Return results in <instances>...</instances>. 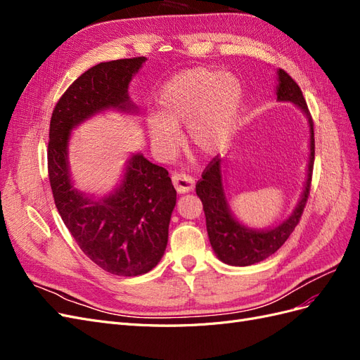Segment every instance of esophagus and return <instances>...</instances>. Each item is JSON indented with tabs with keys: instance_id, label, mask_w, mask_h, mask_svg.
<instances>
[{
	"instance_id": "1",
	"label": "esophagus",
	"mask_w": 360,
	"mask_h": 360,
	"mask_svg": "<svg viewBox=\"0 0 360 360\" xmlns=\"http://www.w3.org/2000/svg\"><path fill=\"white\" fill-rule=\"evenodd\" d=\"M172 184L174 188H176V191L179 193H186V192H191L195 186V180L188 176V174H183V172H176L172 176Z\"/></svg>"
}]
</instances>
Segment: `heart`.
I'll return each instance as SVG.
<instances>
[{"label":"heart","instance_id":"obj_1","mask_svg":"<svg viewBox=\"0 0 360 360\" xmlns=\"http://www.w3.org/2000/svg\"><path fill=\"white\" fill-rule=\"evenodd\" d=\"M243 103L242 84L233 75L209 68L177 73L158 94L156 115L148 120V136L162 155L179 146V127L200 155H219L230 146Z\"/></svg>","mask_w":360,"mask_h":360}]
</instances>
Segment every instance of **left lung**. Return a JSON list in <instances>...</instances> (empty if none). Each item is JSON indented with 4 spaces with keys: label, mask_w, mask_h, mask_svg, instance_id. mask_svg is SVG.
<instances>
[{
    "label": "left lung",
    "mask_w": 360,
    "mask_h": 360,
    "mask_svg": "<svg viewBox=\"0 0 360 360\" xmlns=\"http://www.w3.org/2000/svg\"><path fill=\"white\" fill-rule=\"evenodd\" d=\"M276 73L278 102H290L296 105L308 120L309 159L307 180H304L303 192L300 195L296 209L292 210V213L285 221H282L276 226L255 230V228H250L243 225L242 222H238L230 209V204H228L224 189V160L216 156L207 165L205 171L202 172V179L197 183V195L202 202L207 234H209L210 245L214 254L222 263L230 266H250L266 259L271 254H275L285 243L290 234L294 231V228L299 224L304 205H307L308 201L315 155L314 124L299 85L294 82V79L285 70L279 69Z\"/></svg>",
    "instance_id": "8db88e82"
}]
</instances>
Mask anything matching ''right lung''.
Instances as JSON below:
<instances>
[{"label": "right lung", "mask_w": 360, "mask_h": 360, "mask_svg": "<svg viewBox=\"0 0 360 360\" xmlns=\"http://www.w3.org/2000/svg\"><path fill=\"white\" fill-rule=\"evenodd\" d=\"M146 60L99 63L82 73L53 108L49 127L48 171L57 210L82 252L117 276L143 275L159 263L177 192L165 168L132 153L115 189L96 198L75 188L69 143L72 130L96 114H138L129 84Z\"/></svg>", "instance_id": "1"}]
</instances>
